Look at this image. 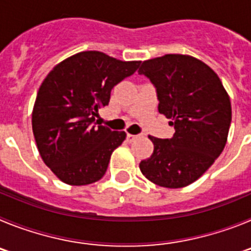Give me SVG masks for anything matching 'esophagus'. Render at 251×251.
Wrapping results in <instances>:
<instances>
[{
  "instance_id": "34e87169",
  "label": "esophagus",
  "mask_w": 251,
  "mask_h": 251,
  "mask_svg": "<svg viewBox=\"0 0 251 251\" xmlns=\"http://www.w3.org/2000/svg\"><path fill=\"white\" fill-rule=\"evenodd\" d=\"M136 138H138V136H134V134H129V133H128V134H127V139L129 142L134 141V139H136Z\"/></svg>"
}]
</instances>
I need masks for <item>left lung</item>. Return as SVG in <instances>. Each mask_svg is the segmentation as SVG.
<instances>
[{
	"mask_svg": "<svg viewBox=\"0 0 251 251\" xmlns=\"http://www.w3.org/2000/svg\"><path fill=\"white\" fill-rule=\"evenodd\" d=\"M138 73L156 86L158 112L175 127L170 139L148 137L154 150L141 161V172L161 187H185L200 178L225 147L231 123L229 95L216 73L190 55L146 60Z\"/></svg>",
	"mask_w": 251,
	"mask_h": 251,
	"instance_id": "1",
	"label": "left lung"
}]
</instances>
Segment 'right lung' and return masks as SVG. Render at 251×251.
<instances>
[{
    "instance_id": "add662e5",
    "label": "right lung",
    "mask_w": 251,
    "mask_h": 251,
    "mask_svg": "<svg viewBox=\"0 0 251 251\" xmlns=\"http://www.w3.org/2000/svg\"><path fill=\"white\" fill-rule=\"evenodd\" d=\"M141 61H122L100 51H81L54 66L37 92L32 132L44 163L64 183L83 186L105 174L126 132L94 123L110 92Z\"/></svg>"
}]
</instances>
